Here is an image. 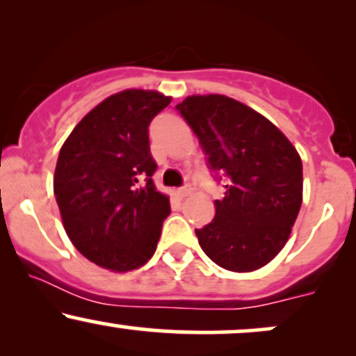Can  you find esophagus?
<instances>
[{
    "instance_id": "esophagus-1",
    "label": "esophagus",
    "mask_w": 356,
    "mask_h": 356,
    "mask_svg": "<svg viewBox=\"0 0 356 356\" xmlns=\"http://www.w3.org/2000/svg\"><path fill=\"white\" fill-rule=\"evenodd\" d=\"M191 192H192L191 186H182V187H179V189H177V195H179V197H187Z\"/></svg>"
}]
</instances>
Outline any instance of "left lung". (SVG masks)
<instances>
[{"mask_svg":"<svg viewBox=\"0 0 356 356\" xmlns=\"http://www.w3.org/2000/svg\"><path fill=\"white\" fill-rule=\"evenodd\" d=\"M199 138L216 179L227 177L216 216L195 229L202 251L224 269L249 273L275 257L303 201V164L266 117L224 95H192L175 105Z\"/></svg>","mask_w":356,"mask_h":356,"instance_id":"8db88e82","label":"left lung"}]
</instances>
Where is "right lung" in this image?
<instances>
[{"label": "right lung", "mask_w": 356, "mask_h": 356, "mask_svg": "<svg viewBox=\"0 0 356 356\" xmlns=\"http://www.w3.org/2000/svg\"><path fill=\"white\" fill-rule=\"evenodd\" d=\"M154 90H124L79 122L61 147L53 191L68 238L88 261L132 271L154 256L169 197L155 189L152 118L170 104Z\"/></svg>", "instance_id": "right-lung-1"}]
</instances>
